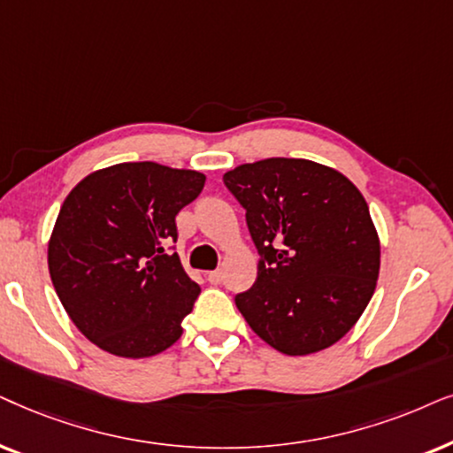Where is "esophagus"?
<instances>
[{"label":"esophagus","mask_w":453,"mask_h":453,"mask_svg":"<svg viewBox=\"0 0 453 453\" xmlns=\"http://www.w3.org/2000/svg\"><path fill=\"white\" fill-rule=\"evenodd\" d=\"M221 280H223V273H221L219 269L209 271V273H207V281L213 283V286H217V283H221Z\"/></svg>","instance_id":"obj_1"}]
</instances>
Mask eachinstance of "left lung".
I'll return each mask as SVG.
<instances>
[{"mask_svg":"<svg viewBox=\"0 0 453 453\" xmlns=\"http://www.w3.org/2000/svg\"><path fill=\"white\" fill-rule=\"evenodd\" d=\"M223 184L246 209L257 281L236 306L288 357L340 342L375 292L381 246L365 196L343 173L309 159L238 165Z\"/></svg>","mask_w":453,"mask_h":453,"instance_id":"obj_1","label":"left lung"}]
</instances>
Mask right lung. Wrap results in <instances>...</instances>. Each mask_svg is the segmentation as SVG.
I'll list each match as a JSON object with an SVG mask.
<instances>
[{"label":"right lung","mask_w":453,"mask_h":453,"mask_svg":"<svg viewBox=\"0 0 453 453\" xmlns=\"http://www.w3.org/2000/svg\"><path fill=\"white\" fill-rule=\"evenodd\" d=\"M203 186L201 172L136 161L88 173L65 196L47 263L65 312L95 346L147 358L180 340L201 288L167 246Z\"/></svg>","instance_id":"add662e5"}]
</instances>
